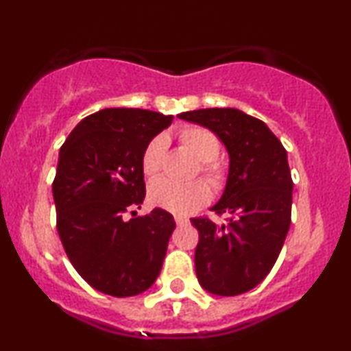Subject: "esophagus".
<instances>
[{
    "mask_svg": "<svg viewBox=\"0 0 351 351\" xmlns=\"http://www.w3.org/2000/svg\"><path fill=\"white\" fill-rule=\"evenodd\" d=\"M175 221L178 226H186V224L189 223L188 217H184V216H175Z\"/></svg>",
    "mask_w": 351,
    "mask_h": 351,
    "instance_id": "34e87169",
    "label": "esophagus"
}]
</instances>
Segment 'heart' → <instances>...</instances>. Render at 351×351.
Listing matches in <instances>:
<instances>
[{
    "instance_id": "heart-1",
    "label": "heart",
    "mask_w": 351,
    "mask_h": 351,
    "mask_svg": "<svg viewBox=\"0 0 351 351\" xmlns=\"http://www.w3.org/2000/svg\"><path fill=\"white\" fill-rule=\"evenodd\" d=\"M180 142L199 160L201 170L208 176L209 181L216 186L223 183V171L215 163L219 155V140L211 130L203 127H188L180 132ZM168 140L165 135H158L145 148L142 156V170L145 176L155 178L163 168L165 152ZM152 204L175 213V215H189L195 209L211 199V188L206 181L196 180L191 183H175L170 180H158L150 186Z\"/></svg>"
}]
</instances>
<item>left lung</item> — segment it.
Instances as JSON below:
<instances>
[{"instance_id":"1","label":"left lung","mask_w":351,"mask_h":351,"mask_svg":"<svg viewBox=\"0 0 351 351\" xmlns=\"http://www.w3.org/2000/svg\"><path fill=\"white\" fill-rule=\"evenodd\" d=\"M178 117L206 127L228 150L226 186L211 208L228 215V223L193 217L199 232L195 267L204 291L239 295L271 272L291 228L293 183L287 152L263 120L237 108H201Z\"/></svg>"}]
</instances>
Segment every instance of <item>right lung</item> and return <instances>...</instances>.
<instances>
[{
  "mask_svg": "<svg viewBox=\"0 0 351 351\" xmlns=\"http://www.w3.org/2000/svg\"><path fill=\"white\" fill-rule=\"evenodd\" d=\"M171 120L142 108H104L80 120L60 147L52 183L59 237L95 291L138 295L160 276L175 219L162 208L128 221L123 215L143 203V152Z\"/></svg>",
  "mask_w": 351,
  "mask_h": 351,
  "instance_id": "right-lung-1",
  "label": "right lung"
}]
</instances>
